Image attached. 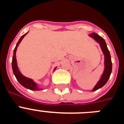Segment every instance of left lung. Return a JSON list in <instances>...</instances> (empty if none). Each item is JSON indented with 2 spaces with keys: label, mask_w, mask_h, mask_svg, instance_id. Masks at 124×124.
Here are the masks:
<instances>
[{
  "label": "left lung",
  "mask_w": 124,
  "mask_h": 124,
  "mask_svg": "<svg viewBox=\"0 0 124 124\" xmlns=\"http://www.w3.org/2000/svg\"><path fill=\"white\" fill-rule=\"evenodd\" d=\"M89 36L93 37L96 41H97L100 44L102 51L104 53L105 56L104 72L103 74L102 75V77L101 78V79L99 80V81L97 83L96 86L93 89V91H95L99 89V88H101L102 86H104L105 84H106V83L107 82V81L109 80L112 72V64L111 57H110V52H109V50L107 48V45H106V43L105 41V40H104V38L101 37V36H99V35H97L96 33H93L92 34H90Z\"/></svg>",
  "instance_id": "1"
}]
</instances>
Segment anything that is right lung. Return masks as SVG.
Returning <instances> with one entry per match:
<instances>
[{
  "label": "right lung",
  "mask_w": 124,
  "mask_h": 124,
  "mask_svg": "<svg viewBox=\"0 0 124 124\" xmlns=\"http://www.w3.org/2000/svg\"><path fill=\"white\" fill-rule=\"evenodd\" d=\"M24 34L23 35H22L21 37V38H20V40H18V43L16 45V46H15V49L14 50V56H13L12 58V70L13 72H14V74L15 75V78L17 79L19 83L21 85H22L23 87H25V88H27L28 89H30V90L33 91H39L41 90L39 88L37 87V85L36 84V83L33 81L31 79H29L28 78L25 77L24 76H23L21 73H20L19 70H18V67H17V60H16V51H17V47H18V45L20 42H21L22 40L23 37L26 35V34ZM55 70V69H54Z\"/></svg>",
  "instance_id": "add662e5"
}]
</instances>
